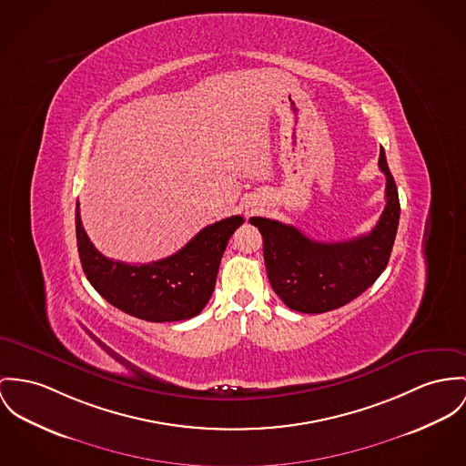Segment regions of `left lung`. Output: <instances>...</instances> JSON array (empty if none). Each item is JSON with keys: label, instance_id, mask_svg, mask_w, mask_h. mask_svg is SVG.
Segmentation results:
<instances>
[{"label": "left lung", "instance_id": "8db88e82", "mask_svg": "<svg viewBox=\"0 0 466 466\" xmlns=\"http://www.w3.org/2000/svg\"><path fill=\"white\" fill-rule=\"evenodd\" d=\"M380 170L387 177V206L376 227L350 241L319 243L296 227L253 216L264 243V262L269 284L290 310L322 314L344 307L372 286L385 271L399 225V195L380 150Z\"/></svg>", "mask_w": 466, "mask_h": 466}]
</instances>
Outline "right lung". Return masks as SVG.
I'll use <instances>...</instances> for the list:
<instances>
[{
    "mask_svg": "<svg viewBox=\"0 0 466 466\" xmlns=\"http://www.w3.org/2000/svg\"><path fill=\"white\" fill-rule=\"evenodd\" d=\"M243 221V216L225 218L202 228L184 248L167 258L126 264L107 258L90 243L77 204L76 239L88 282L113 307L145 321H184L208 305L221 255Z\"/></svg>",
    "mask_w": 466,
    "mask_h": 466,
    "instance_id": "1",
    "label": "right lung"
}]
</instances>
